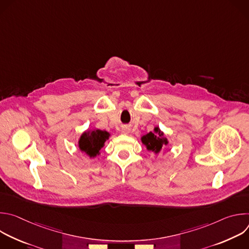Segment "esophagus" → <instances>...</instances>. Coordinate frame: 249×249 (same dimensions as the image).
<instances>
[{
  "label": "esophagus",
  "mask_w": 249,
  "mask_h": 249,
  "mask_svg": "<svg viewBox=\"0 0 249 249\" xmlns=\"http://www.w3.org/2000/svg\"><path fill=\"white\" fill-rule=\"evenodd\" d=\"M122 132L125 133V134H127V133H129V129H128V128H123V129H122Z\"/></svg>",
  "instance_id": "34e87169"
}]
</instances>
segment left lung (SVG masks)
Listing matches in <instances>:
<instances>
[{
    "mask_svg": "<svg viewBox=\"0 0 249 249\" xmlns=\"http://www.w3.org/2000/svg\"><path fill=\"white\" fill-rule=\"evenodd\" d=\"M156 133L150 132L146 136L142 138V142L145 144L149 151H153L156 153H159L162 147V145L167 144V140L163 138V134L160 132V130L157 127L155 128Z\"/></svg>",
    "mask_w": 249,
    "mask_h": 249,
    "instance_id": "1",
    "label": "left lung"
}]
</instances>
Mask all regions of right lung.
Wrapping results in <instances>:
<instances>
[{
	"mask_svg": "<svg viewBox=\"0 0 249 249\" xmlns=\"http://www.w3.org/2000/svg\"><path fill=\"white\" fill-rule=\"evenodd\" d=\"M109 134L106 131L93 130L86 132L81 136L79 146L81 151L87 153L90 158L99 155L100 149L104 146V142L108 139Z\"/></svg>",
	"mask_w": 249,
	"mask_h": 249,
	"instance_id": "right-lung-1",
	"label": "right lung"
}]
</instances>
